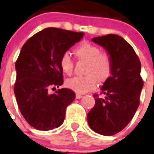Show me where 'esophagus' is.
I'll return each mask as SVG.
<instances>
[{
  "label": "esophagus",
  "mask_w": 154,
  "mask_h": 154,
  "mask_svg": "<svg viewBox=\"0 0 154 154\" xmlns=\"http://www.w3.org/2000/svg\"><path fill=\"white\" fill-rule=\"evenodd\" d=\"M82 97H83V96H82V95L79 94V93H77V94H76V99H80V98H82Z\"/></svg>",
  "instance_id": "1"
}]
</instances>
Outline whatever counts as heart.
Here are the masks:
<instances>
[{
    "instance_id": "heart-1",
    "label": "heart",
    "mask_w": 154,
    "mask_h": 154,
    "mask_svg": "<svg viewBox=\"0 0 154 154\" xmlns=\"http://www.w3.org/2000/svg\"><path fill=\"white\" fill-rule=\"evenodd\" d=\"M74 54L80 61H87L84 77H74L66 82L67 87L79 93H85L96 89L97 82L103 83L110 77L112 69V61L109 54L101 52L98 46L84 42L74 50ZM63 73L72 74L74 62L68 53H64L60 60Z\"/></svg>"
}]
</instances>
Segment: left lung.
Returning a JSON list of instances; mask_svg holds the SVG:
<instances>
[{
    "instance_id": "1",
    "label": "left lung",
    "mask_w": 154,
    "mask_h": 154,
    "mask_svg": "<svg viewBox=\"0 0 154 154\" xmlns=\"http://www.w3.org/2000/svg\"><path fill=\"white\" fill-rule=\"evenodd\" d=\"M92 41L110 54L112 69L101 87L105 98L93 95L95 106L87 114V122L93 131L114 135L128 125L140 104L143 87L141 66L134 48L122 37L109 34L95 37Z\"/></svg>"
}]
</instances>
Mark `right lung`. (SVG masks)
<instances>
[{
  "mask_svg": "<svg viewBox=\"0 0 154 154\" xmlns=\"http://www.w3.org/2000/svg\"><path fill=\"white\" fill-rule=\"evenodd\" d=\"M84 35L49 27L32 35L21 48L15 64L14 93L21 114L34 128L51 130L64 122L75 93L67 88L51 93L50 89L63 84L61 56Z\"/></svg>",
  "mask_w": 154,
  "mask_h": 154,
  "instance_id": "1",
  "label": "right lung"
}]
</instances>
